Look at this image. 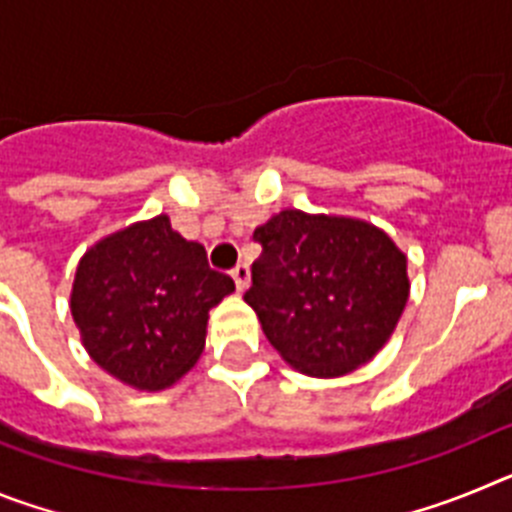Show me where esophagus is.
<instances>
[{
    "mask_svg": "<svg viewBox=\"0 0 512 512\" xmlns=\"http://www.w3.org/2000/svg\"><path fill=\"white\" fill-rule=\"evenodd\" d=\"M230 274H233V282H235V289H238V292H243V289L248 287V282H251V271H248V264H238L233 271H230Z\"/></svg>",
    "mask_w": 512,
    "mask_h": 512,
    "instance_id": "34e87169",
    "label": "esophagus"
}]
</instances>
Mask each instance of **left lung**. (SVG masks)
Returning <instances> with one entry per match:
<instances>
[{"instance_id":"1","label":"left lung","mask_w":512,"mask_h":512,"mask_svg":"<svg viewBox=\"0 0 512 512\" xmlns=\"http://www.w3.org/2000/svg\"><path fill=\"white\" fill-rule=\"evenodd\" d=\"M261 256L243 300L289 366L341 377L374 359L408 302V259L354 217L284 210L253 230Z\"/></svg>"}]
</instances>
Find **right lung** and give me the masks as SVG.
Returning a JSON list of instances; mask_svg holds the SVG:
<instances>
[{"mask_svg":"<svg viewBox=\"0 0 512 512\" xmlns=\"http://www.w3.org/2000/svg\"><path fill=\"white\" fill-rule=\"evenodd\" d=\"M233 289L228 274L210 269L205 246L176 233L169 215H158L84 253L71 315L104 372L156 392L200 359L210 310Z\"/></svg>","mask_w":512,"mask_h":512,"instance_id":"add662e5","label":"right lung"}]
</instances>
